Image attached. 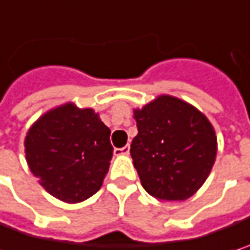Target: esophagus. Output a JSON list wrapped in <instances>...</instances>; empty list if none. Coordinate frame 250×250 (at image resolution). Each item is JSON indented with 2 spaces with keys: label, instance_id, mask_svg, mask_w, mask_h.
I'll list each match as a JSON object with an SVG mask.
<instances>
[{
  "label": "esophagus",
  "instance_id": "1",
  "mask_svg": "<svg viewBox=\"0 0 250 250\" xmlns=\"http://www.w3.org/2000/svg\"><path fill=\"white\" fill-rule=\"evenodd\" d=\"M128 153H130V146H128V145L125 146V147L116 148V150H114V154H116V156H120V154L125 156V154H128Z\"/></svg>",
  "mask_w": 250,
  "mask_h": 250
}]
</instances>
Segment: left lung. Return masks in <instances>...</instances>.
Segmentation results:
<instances>
[{
    "label": "left lung",
    "instance_id": "left-lung-1",
    "mask_svg": "<svg viewBox=\"0 0 250 250\" xmlns=\"http://www.w3.org/2000/svg\"><path fill=\"white\" fill-rule=\"evenodd\" d=\"M134 119L139 133L130 154L145 190L165 202L189 199L213 167V125L197 108L171 96L136 108Z\"/></svg>",
    "mask_w": 250,
    "mask_h": 250
}]
</instances>
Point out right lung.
Segmentation results:
<instances>
[{"label":"right lung","instance_id":"1","mask_svg":"<svg viewBox=\"0 0 250 250\" xmlns=\"http://www.w3.org/2000/svg\"><path fill=\"white\" fill-rule=\"evenodd\" d=\"M24 146L40 185L65 203H79L97 192L113 157L110 128L94 110L73 103L41 116Z\"/></svg>","mask_w":250,"mask_h":250}]
</instances>
